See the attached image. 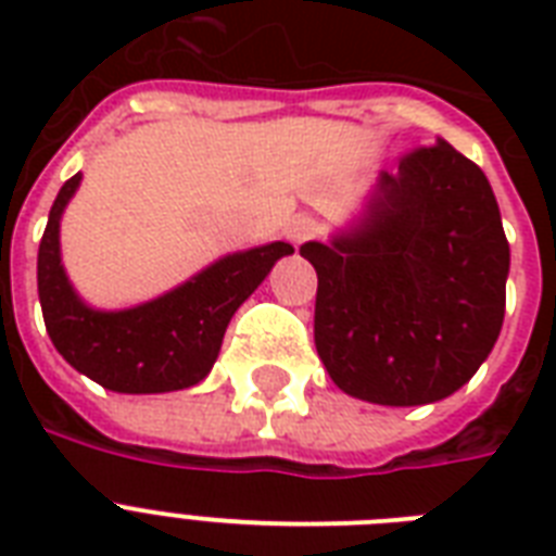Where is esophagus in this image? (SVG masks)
<instances>
[{
	"label": "esophagus",
	"mask_w": 556,
	"mask_h": 556,
	"mask_svg": "<svg viewBox=\"0 0 556 556\" xmlns=\"http://www.w3.org/2000/svg\"><path fill=\"white\" fill-rule=\"evenodd\" d=\"M317 233H320V225H317L312 216H296L294 222L286 227V236L294 244H303V242H308V239H317Z\"/></svg>",
	"instance_id": "34e87169"
}]
</instances>
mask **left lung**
I'll return each instance as SVG.
<instances>
[{
    "label": "left lung",
    "mask_w": 556,
    "mask_h": 556,
    "mask_svg": "<svg viewBox=\"0 0 556 556\" xmlns=\"http://www.w3.org/2000/svg\"><path fill=\"white\" fill-rule=\"evenodd\" d=\"M317 270L314 346L346 395L383 406L453 395L505 320L510 248L500 204L447 141L380 173L361 225L300 248Z\"/></svg>",
    "instance_id": "8db88e82"
}]
</instances>
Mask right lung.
<instances>
[{
	"instance_id": "add662e5",
	"label": "right lung",
	"mask_w": 556,
	"mask_h": 556,
	"mask_svg": "<svg viewBox=\"0 0 556 556\" xmlns=\"http://www.w3.org/2000/svg\"><path fill=\"white\" fill-rule=\"evenodd\" d=\"M77 185L80 173L60 187L39 242L37 288L48 338L74 369L112 392L152 395L195 387L216 364L236 308L294 248L270 242L233 253L159 300L94 312L74 294L60 262V216Z\"/></svg>"
}]
</instances>
